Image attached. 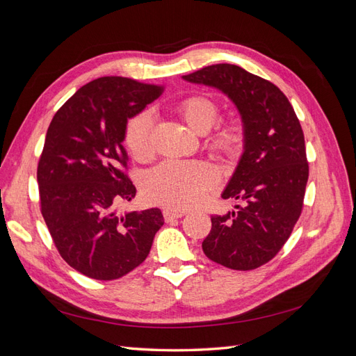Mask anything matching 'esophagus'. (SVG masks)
Segmentation results:
<instances>
[{
	"mask_svg": "<svg viewBox=\"0 0 356 356\" xmlns=\"http://www.w3.org/2000/svg\"><path fill=\"white\" fill-rule=\"evenodd\" d=\"M184 215H186V211H172V209H165L163 211V217H165L166 222L184 217Z\"/></svg>",
	"mask_w": 356,
	"mask_h": 356,
	"instance_id": "34e87169",
	"label": "esophagus"
}]
</instances>
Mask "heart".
Returning a JSON list of instances; mask_svg holds the SVG:
<instances>
[{
	"label": "heart",
	"instance_id": "b5f03b06",
	"mask_svg": "<svg viewBox=\"0 0 356 356\" xmlns=\"http://www.w3.org/2000/svg\"><path fill=\"white\" fill-rule=\"evenodd\" d=\"M181 117L197 134H207L217 122L218 105L204 95H193L178 105ZM153 117L141 111L127 122L124 145L136 159L153 153ZM245 145V129L236 122H224L211 138L209 147L227 159L238 157ZM217 182L213 169L203 161L166 160L149 169L143 181V193L148 202L169 209H186L195 204L204 191Z\"/></svg>",
	"mask_w": 356,
	"mask_h": 356
}]
</instances>
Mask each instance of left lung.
Here are the masks:
<instances>
[{
    "label": "left lung",
    "mask_w": 356,
    "mask_h": 356,
    "mask_svg": "<svg viewBox=\"0 0 356 356\" xmlns=\"http://www.w3.org/2000/svg\"><path fill=\"white\" fill-rule=\"evenodd\" d=\"M182 79L220 89L242 115L245 152L222 199L243 204L212 215L202 248L224 267L254 270L282 250L303 211L309 178L303 129L277 86L238 65L217 63Z\"/></svg>",
    "instance_id": "obj_1"
}]
</instances>
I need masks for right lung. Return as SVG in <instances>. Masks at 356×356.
<instances>
[{
  "mask_svg": "<svg viewBox=\"0 0 356 356\" xmlns=\"http://www.w3.org/2000/svg\"><path fill=\"white\" fill-rule=\"evenodd\" d=\"M165 86L126 77L96 79L56 111L38 160L40 209L58 252L81 275L114 281L152 250L163 215L157 208L117 213L136 188L122 145L127 118Z\"/></svg>",
  "mask_w": 356,
  "mask_h": 356,
  "instance_id": "obj_1",
  "label": "right lung"
}]
</instances>
